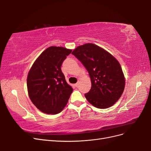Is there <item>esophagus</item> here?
<instances>
[{"label":"esophagus","mask_w":151,"mask_h":151,"mask_svg":"<svg viewBox=\"0 0 151 151\" xmlns=\"http://www.w3.org/2000/svg\"><path fill=\"white\" fill-rule=\"evenodd\" d=\"M78 85H79L78 83H76V84H74V86H75V87H77V86H78Z\"/></svg>","instance_id":"esophagus-1"}]
</instances>
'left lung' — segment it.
I'll return each mask as SVG.
<instances>
[{
	"label": "left lung",
	"mask_w": 151,
	"mask_h": 151,
	"mask_svg": "<svg viewBox=\"0 0 151 151\" xmlns=\"http://www.w3.org/2000/svg\"><path fill=\"white\" fill-rule=\"evenodd\" d=\"M72 54L89 73L91 88L85 94L88 102L100 109L111 106L125 88V77L119 62L106 50L93 43L77 47Z\"/></svg>",
	"instance_id": "8db88e82"
}]
</instances>
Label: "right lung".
Returning a JSON list of instances; mask_svg holds the SVG:
<instances>
[{"mask_svg": "<svg viewBox=\"0 0 151 151\" xmlns=\"http://www.w3.org/2000/svg\"><path fill=\"white\" fill-rule=\"evenodd\" d=\"M72 50L50 47L34 62L27 78L31 101L41 111L57 114L64 108L73 89L62 72L63 62Z\"/></svg>", "mask_w": 151, "mask_h": 151, "instance_id": "right-lung-1", "label": "right lung"}]
</instances>
